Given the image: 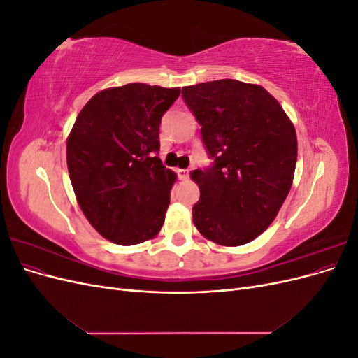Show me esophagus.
Returning <instances> with one entry per match:
<instances>
[{
  "instance_id": "obj_1",
  "label": "esophagus",
  "mask_w": 358,
  "mask_h": 358,
  "mask_svg": "<svg viewBox=\"0 0 358 358\" xmlns=\"http://www.w3.org/2000/svg\"><path fill=\"white\" fill-rule=\"evenodd\" d=\"M178 176L180 180H187L189 178V170L188 169H179L178 170Z\"/></svg>"
}]
</instances>
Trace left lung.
<instances>
[{
  "label": "left lung",
  "mask_w": 358,
  "mask_h": 358,
  "mask_svg": "<svg viewBox=\"0 0 358 358\" xmlns=\"http://www.w3.org/2000/svg\"><path fill=\"white\" fill-rule=\"evenodd\" d=\"M215 166L191 171L192 221L221 246L252 242L276 218L294 179V124L263 86L221 79L182 88Z\"/></svg>",
  "instance_id": "obj_1"
}]
</instances>
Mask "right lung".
Instances as JSON below:
<instances>
[{"label":"right lung","instance_id":"obj_1","mask_svg":"<svg viewBox=\"0 0 358 358\" xmlns=\"http://www.w3.org/2000/svg\"><path fill=\"white\" fill-rule=\"evenodd\" d=\"M180 88L128 83L96 92L67 137V167L83 215L104 239H154L166 220L176 173L162 166L161 116Z\"/></svg>","mask_w":358,"mask_h":358}]
</instances>
